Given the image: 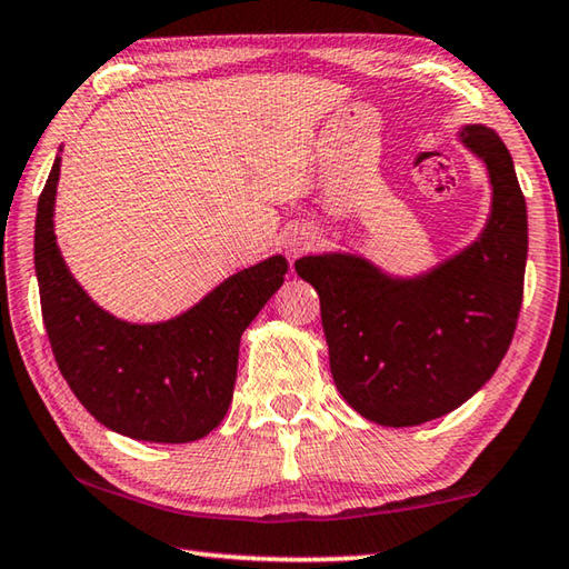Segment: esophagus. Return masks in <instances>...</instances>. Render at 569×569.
I'll use <instances>...</instances> for the list:
<instances>
[{"label":"esophagus","instance_id":"1","mask_svg":"<svg viewBox=\"0 0 569 569\" xmlns=\"http://www.w3.org/2000/svg\"><path fill=\"white\" fill-rule=\"evenodd\" d=\"M310 247H312V234L307 232V229H302V227H295V229H290V232L282 237L284 254L292 257V259L305 254Z\"/></svg>","mask_w":569,"mask_h":569}]
</instances>
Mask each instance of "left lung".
Here are the masks:
<instances>
[{
	"label": "left lung",
	"instance_id": "left-lung-1",
	"mask_svg": "<svg viewBox=\"0 0 569 569\" xmlns=\"http://www.w3.org/2000/svg\"><path fill=\"white\" fill-rule=\"evenodd\" d=\"M457 137L492 184L487 222L462 252L415 277L350 252L295 262L320 295L337 390L385 427L430 422L470 400L500 367L522 307L527 207L512 157L485 124Z\"/></svg>",
	"mask_w": 569,
	"mask_h": 569
}]
</instances>
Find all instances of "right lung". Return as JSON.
<instances>
[{
	"mask_svg": "<svg viewBox=\"0 0 569 569\" xmlns=\"http://www.w3.org/2000/svg\"><path fill=\"white\" fill-rule=\"evenodd\" d=\"M59 164L37 202L34 269L59 372L87 412L142 442H194L224 420L242 332L284 282L274 254L227 277L187 312L137 325L102 310L64 264L54 234Z\"/></svg>",
	"mask_w": 569,
	"mask_h": 569,
	"instance_id": "add662e5",
	"label": "right lung"
}]
</instances>
